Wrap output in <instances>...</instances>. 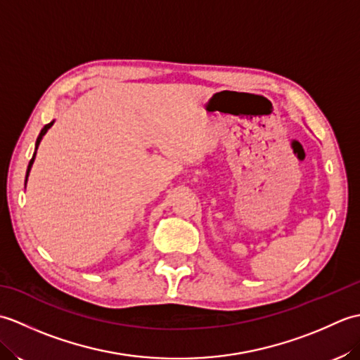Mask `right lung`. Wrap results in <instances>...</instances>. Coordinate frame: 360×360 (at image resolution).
Returning a JSON list of instances; mask_svg holds the SVG:
<instances>
[{"instance_id":"add662e5","label":"right lung","mask_w":360,"mask_h":360,"mask_svg":"<svg viewBox=\"0 0 360 360\" xmlns=\"http://www.w3.org/2000/svg\"><path fill=\"white\" fill-rule=\"evenodd\" d=\"M52 124H53V120L51 122V124H48V125H44L43 127V129L40 131V134H38V137H37V143H35V153H34V156H32V159H30V162H29V165H27V173H26V181H27V176H29V172H30V168H32V164H34V159H35V155H37V148H38V145H40V141L43 139V136L46 134V131H48V129L52 127Z\"/></svg>"}]
</instances>
